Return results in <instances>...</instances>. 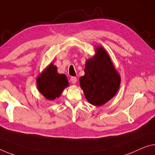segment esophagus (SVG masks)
Masks as SVG:
<instances>
[{
    "label": "esophagus",
    "mask_w": 155,
    "mask_h": 155,
    "mask_svg": "<svg viewBox=\"0 0 155 155\" xmlns=\"http://www.w3.org/2000/svg\"><path fill=\"white\" fill-rule=\"evenodd\" d=\"M70 82L72 83V84H75V83L77 82V78L71 77L70 78Z\"/></svg>",
    "instance_id": "esophagus-1"
}]
</instances>
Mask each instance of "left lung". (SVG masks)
<instances>
[{
  "mask_svg": "<svg viewBox=\"0 0 155 155\" xmlns=\"http://www.w3.org/2000/svg\"><path fill=\"white\" fill-rule=\"evenodd\" d=\"M96 54L86 61L84 75L80 85L86 99L92 105H103L115 96L120 84V76L103 47L97 46Z\"/></svg>",
  "mask_w": 155,
  "mask_h": 155,
  "instance_id": "left-lung-1",
  "label": "left lung"
}]
</instances>
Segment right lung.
I'll use <instances>...</instances> for the list:
<instances>
[{"label":"right lung","mask_w":155,"mask_h":155,"mask_svg":"<svg viewBox=\"0 0 155 155\" xmlns=\"http://www.w3.org/2000/svg\"><path fill=\"white\" fill-rule=\"evenodd\" d=\"M69 86L66 75L59 74L58 68L51 62L37 78V89L48 101H54L61 96Z\"/></svg>","instance_id":"right-lung-1"}]
</instances>
